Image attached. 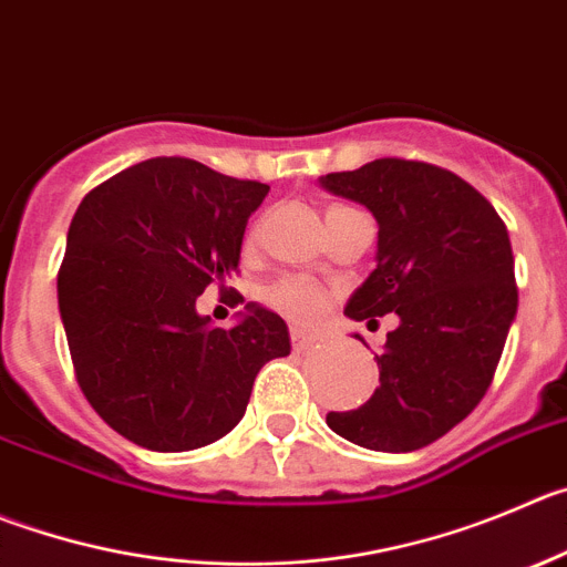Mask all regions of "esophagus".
I'll use <instances>...</instances> for the list:
<instances>
[{
  "instance_id": "esophagus-1",
  "label": "esophagus",
  "mask_w": 567,
  "mask_h": 567,
  "mask_svg": "<svg viewBox=\"0 0 567 567\" xmlns=\"http://www.w3.org/2000/svg\"><path fill=\"white\" fill-rule=\"evenodd\" d=\"M290 341H293V349L296 352H305V349H310L316 343V338L313 336H308V332L305 330H290Z\"/></svg>"
}]
</instances>
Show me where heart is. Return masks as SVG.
Here are the masks:
<instances>
[{
    "mask_svg": "<svg viewBox=\"0 0 567 567\" xmlns=\"http://www.w3.org/2000/svg\"><path fill=\"white\" fill-rule=\"evenodd\" d=\"M338 209H347V206H332L330 212ZM330 212H327V215H330ZM266 301L274 310H279V313L288 316V319L299 321V324H313V321H319L321 316H324L327 305H330V296H327V290L321 288V285L310 282V279L290 277L277 282L274 288H268Z\"/></svg>",
    "mask_w": 567,
    "mask_h": 567,
    "instance_id": "b5f03b06",
    "label": "heart"
}]
</instances>
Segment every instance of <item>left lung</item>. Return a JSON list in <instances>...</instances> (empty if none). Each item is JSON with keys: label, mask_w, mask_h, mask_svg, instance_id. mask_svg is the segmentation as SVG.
<instances>
[{"label": "left lung", "mask_w": 567, "mask_h": 567, "mask_svg": "<svg viewBox=\"0 0 567 567\" xmlns=\"http://www.w3.org/2000/svg\"><path fill=\"white\" fill-rule=\"evenodd\" d=\"M330 193L378 220V268L343 313L369 324L396 313L378 358L380 389L327 425L349 442L411 453L456 427L489 389L517 313L515 257L495 206L456 173L414 158H374L327 173Z\"/></svg>", "instance_id": "obj_1"}]
</instances>
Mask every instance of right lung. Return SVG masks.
<instances>
[{
  "label": "right lung",
  "instance_id": "1",
  "mask_svg": "<svg viewBox=\"0 0 567 567\" xmlns=\"http://www.w3.org/2000/svg\"><path fill=\"white\" fill-rule=\"evenodd\" d=\"M266 195L268 184L158 156L105 178L78 206L58 308L83 396L128 442L178 453L226 436L259 369L290 355L288 324L271 310L246 305L229 330L195 310L209 285L226 293Z\"/></svg>",
  "mask_w": 567,
  "mask_h": 567
}]
</instances>
